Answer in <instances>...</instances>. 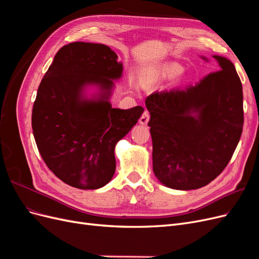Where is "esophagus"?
Instances as JSON below:
<instances>
[{"label": "esophagus", "instance_id": "esophagus-1", "mask_svg": "<svg viewBox=\"0 0 259 259\" xmlns=\"http://www.w3.org/2000/svg\"><path fill=\"white\" fill-rule=\"evenodd\" d=\"M149 119H150V114H149V112L146 110L143 113L142 117H140V119H139V123L142 124V125H147L148 122H149Z\"/></svg>", "mask_w": 259, "mask_h": 259}]
</instances>
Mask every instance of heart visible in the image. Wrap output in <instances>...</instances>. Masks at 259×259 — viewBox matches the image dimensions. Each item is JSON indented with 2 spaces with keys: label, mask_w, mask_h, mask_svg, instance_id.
<instances>
[{
  "label": "heart",
  "mask_w": 259,
  "mask_h": 259,
  "mask_svg": "<svg viewBox=\"0 0 259 259\" xmlns=\"http://www.w3.org/2000/svg\"><path fill=\"white\" fill-rule=\"evenodd\" d=\"M182 72H183L182 67L175 64H170V65H165L164 67H162L156 74H158L160 79L169 80V79H174V77L178 76L179 74H182Z\"/></svg>",
  "instance_id": "1"
}]
</instances>
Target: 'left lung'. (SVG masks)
Masks as SVG:
<instances>
[{
  "instance_id": "obj_1",
  "label": "left lung",
  "mask_w": 259,
  "mask_h": 259,
  "mask_svg": "<svg viewBox=\"0 0 259 259\" xmlns=\"http://www.w3.org/2000/svg\"><path fill=\"white\" fill-rule=\"evenodd\" d=\"M213 57L219 71L195 86L153 93L145 101L154 175L171 189L208 185L229 163L242 134L241 80L229 59Z\"/></svg>"
}]
</instances>
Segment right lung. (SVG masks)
<instances>
[{
	"label": "right lung",
	"instance_id": "right-lung-1",
	"mask_svg": "<svg viewBox=\"0 0 259 259\" xmlns=\"http://www.w3.org/2000/svg\"><path fill=\"white\" fill-rule=\"evenodd\" d=\"M123 65L104 44L73 42L55 55L32 109L35 143L48 167L77 189H98L115 171L114 148L144 108H112L114 81ZM96 87L89 98L85 91Z\"/></svg>",
	"mask_w": 259,
	"mask_h": 259
}]
</instances>
